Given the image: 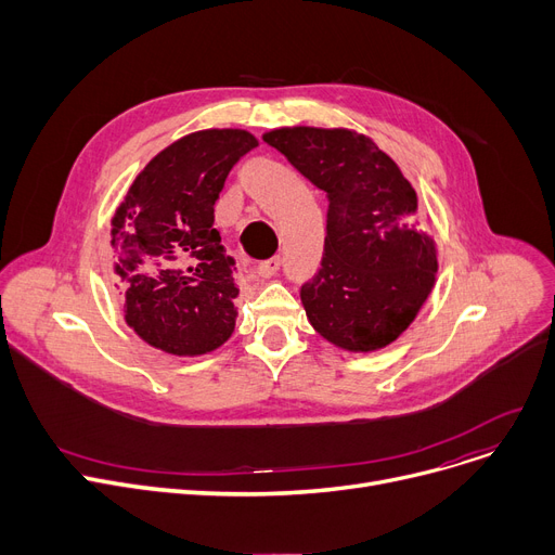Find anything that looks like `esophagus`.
I'll return each mask as SVG.
<instances>
[{
    "instance_id": "esophagus-1",
    "label": "esophagus",
    "mask_w": 555,
    "mask_h": 555,
    "mask_svg": "<svg viewBox=\"0 0 555 555\" xmlns=\"http://www.w3.org/2000/svg\"><path fill=\"white\" fill-rule=\"evenodd\" d=\"M279 268H281V258L274 256V258H268V260L258 262L256 272H258V276H262V279H272V276L279 272Z\"/></svg>"
}]
</instances>
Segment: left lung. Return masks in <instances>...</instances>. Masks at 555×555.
<instances>
[{
	"instance_id": "1",
	"label": "left lung",
	"mask_w": 555,
	"mask_h": 555,
	"mask_svg": "<svg viewBox=\"0 0 555 555\" xmlns=\"http://www.w3.org/2000/svg\"><path fill=\"white\" fill-rule=\"evenodd\" d=\"M328 197L322 268L301 285L312 328L351 353L396 341L429 297L439 260L416 220L418 197L396 162L346 128L262 134Z\"/></svg>"
}]
</instances>
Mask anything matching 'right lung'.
<instances>
[{"label":"right lung","instance_id":"right-lung-1","mask_svg":"<svg viewBox=\"0 0 555 555\" xmlns=\"http://www.w3.org/2000/svg\"><path fill=\"white\" fill-rule=\"evenodd\" d=\"M256 145L236 128L178 139L145 164L112 218L126 324L164 353H211L236 328V260L214 229V207Z\"/></svg>","mask_w":555,"mask_h":555}]
</instances>
